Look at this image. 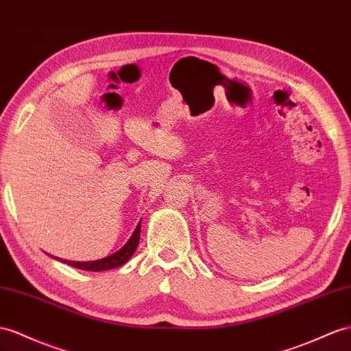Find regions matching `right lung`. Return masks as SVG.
Wrapping results in <instances>:
<instances>
[{"label": "right lung", "instance_id": "1", "mask_svg": "<svg viewBox=\"0 0 351 351\" xmlns=\"http://www.w3.org/2000/svg\"><path fill=\"white\" fill-rule=\"evenodd\" d=\"M141 221L138 222V226H136V228H134L130 239L125 241V245L110 256H105L102 259H96V261H68V259H62V258L53 256V255H50V256L58 259V261H60V263L68 264L71 267H75L78 269H86V271H105V269H112L117 267H121L129 261L139 245Z\"/></svg>", "mask_w": 351, "mask_h": 351}]
</instances>
